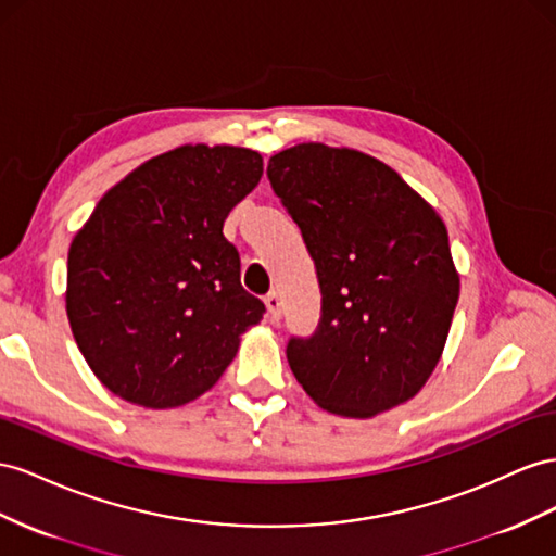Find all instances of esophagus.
<instances>
[{"label": "esophagus", "instance_id": "34e87169", "mask_svg": "<svg viewBox=\"0 0 556 556\" xmlns=\"http://www.w3.org/2000/svg\"><path fill=\"white\" fill-rule=\"evenodd\" d=\"M264 304L268 308V315H271V320H280V315H282V311H280V306H282L280 294L278 292H268L266 299H264Z\"/></svg>", "mask_w": 556, "mask_h": 556}]
</instances>
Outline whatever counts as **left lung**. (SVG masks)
Listing matches in <instances>:
<instances>
[{
    "label": "left lung",
    "instance_id": "8db88e82",
    "mask_svg": "<svg viewBox=\"0 0 556 556\" xmlns=\"http://www.w3.org/2000/svg\"><path fill=\"white\" fill-rule=\"evenodd\" d=\"M323 292L311 339L288 363L318 407L371 418L418 395L438 367L460 294L442 217L383 161L302 142L268 159Z\"/></svg>",
    "mask_w": 556,
    "mask_h": 556
}]
</instances>
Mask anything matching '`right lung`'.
<instances>
[{"label":"right lung","instance_id":"right-lung-1","mask_svg":"<svg viewBox=\"0 0 556 556\" xmlns=\"http://www.w3.org/2000/svg\"><path fill=\"white\" fill-rule=\"evenodd\" d=\"M262 173L248 147H175L116 182L72 238L70 327L116 397L147 409L201 397L262 320L222 233Z\"/></svg>","mask_w":556,"mask_h":556}]
</instances>
